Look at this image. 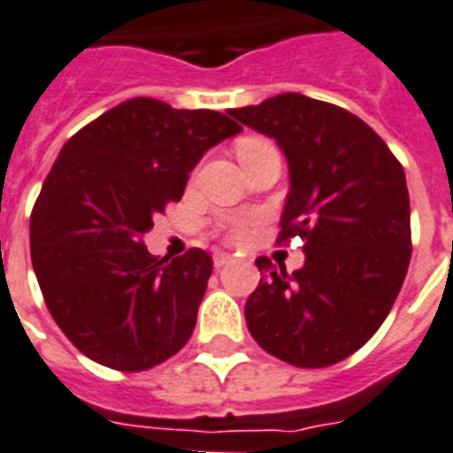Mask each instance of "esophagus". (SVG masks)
<instances>
[{"label":"esophagus","mask_w":453,"mask_h":453,"mask_svg":"<svg viewBox=\"0 0 453 453\" xmlns=\"http://www.w3.org/2000/svg\"><path fill=\"white\" fill-rule=\"evenodd\" d=\"M231 259H234V257H231L229 252H218L215 254V268H222V266H226V264H231Z\"/></svg>","instance_id":"obj_1"}]
</instances>
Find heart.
<instances>
[{
    "label": "heart",
    "mask_w": 453,
    "mask_h": 453,
    "mask_svg": "<svg viewBox=\"0 0 453 453\" xmlns=\"http://www.w3.org/2000/svg\"><path fill=\"white\" fill-rule=\"evenodd\" d=\"M252 141H257V138H245V141L238 145V150H241L242 145L252 143ZM245 235H248V224H245V222H238V224H234V226H231V238L241 241V238H245Z\"/></svg>",
    "instance_id": "b5f03b06"
}]
</instances>
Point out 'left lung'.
<instances>
[{"instance_id":"left-lung-1","label":"left lung","mask_w":453,"mask_h":453,"mask_svg":"<svg viewBox=\"0 0 453 453\" xmlns=\"http://www.w3.org/2000/svg\"><path fill=\"white\" fill-rule=\"evenodd\" d=\"M229 115L285 152L280 242L305 241V264L294 273L257 259L259 287L245 303L250 334L298 368L338 364L375 335L405 280V171L364 119L326 101L285 92Z\"/></svg>"}]
</instances>
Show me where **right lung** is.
<instances>
[{
  "instance_id": "1",
  "label": "right lung",
  "mask_w": 453,
  "mask_h": 453,
  "mask_svg": "<svg viewBox=\"0 0 453 453\" xmlns=\"http://www.w3.org/2000/svg\"><path fill=\"white\" fill-rule=\"evenodd\" d=\"M241 132L218 111L136 96L59 150L34 203L29 250L52 319L85 357L138 372L185 347L212 259L199 248L157 259L143 235L180 201L201 157Z\"/></svg>"
}]
</instances>
